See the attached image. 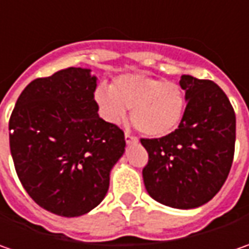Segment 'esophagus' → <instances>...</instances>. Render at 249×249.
<instances>
[{
	"label": "esophagus",
	"mask_w": 249,
	"mask_h": 249,
	"mask_svg": "<svg viewBox=\"0 0 249 249\" xmlns=\"http://www.w3.org/2000/svg\"><path fill=\"white\" fill-rule=\"evenodd\" d=\"M124 139H126V142H127V144H134V142H137V141H139L137 137H136V136H133V134L129 133V131H126V133H124Z\"/></svg>",
	"instance_id": "esophagus-1"
}]
</instances>
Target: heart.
I'll return each mask as SVG.
<instances>
[{
    "mask_svg": "<svg viewBox=\"0 0 249 249\" xmlns=\"http://www.w3.org/2000/svg\"><path fill=\"white\" fill-rule=\"evenodd\" d=\"M95 101L105 119L120 123L131 109L134 127L149 137H160L177 127L183 118L186 100L176 83L144 74H123L112 89L100 86Z\"/></svg>",
    "mask_w": 249,
    "mask_h": 249,
    "instance_id": "obj_1",
    "label": "heart"
}]
</instances>
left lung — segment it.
Listing matches in <instances>:
<instances>
[{
	"mask_svg": "<svg viewBox=\"0 0 249 249\" xmlns=\"http://www.w3.org/2000/svg\"><path fill=\"white\" fill-rule=\"evenodd\" d=\"M187 105L175 131L141 139L148 152L142 178L160 204L191 209L206 204L225 184L234 158L235 113L212 80L184 74L180 80Z\"/></svg>",
	"mask_w": 249,
	"mask_h": 249,
	"instance_id": "obj_1",
	"label": "left lung"
}]
</instances>
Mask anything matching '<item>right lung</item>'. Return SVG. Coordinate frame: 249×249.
<instances>
[{
	"mask_svg": "<svg viewBox=\"0 0 249 249\" xmlns=\"http://www.w3.org/2000/svg\"><path fill=\"white\" fill-rule=\"evenodd\" d=\"M97 77L68 68L26 86L9 119V147L23 188L45 211L90 212L107 196L124 133L98 116Z\"/></svg>",
	"mask_w": 249,
	"mask_h": 249,
	"instance_id": "1",
	"label": "right lung"
}]
</instances>
